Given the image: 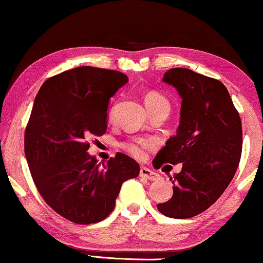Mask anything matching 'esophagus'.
I'll return each instance as SVG.
<instances>
[{
	"mask_svg": "<svg viewBox=\"0 0 263 263\" xmlns=\"http://www.w3.org/2000/svg\"><path fill=\"white\" fill-rule=\"evenodd\" d=\"M140 176L143 178L148 179V181H157V179H159V175L151 170V168L145 167V166L140 168Z\"/></svg>",
	"mask_w": 263,
	"mask_h": 263,
	"instance_id": "34e87169",
	"label": "esophagus"
}]
</instances>
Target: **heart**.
<instances>
[{"label": "heart", "mask_w": 263, "mask_h": 263, "mask_svg": "<svg viewBox=\"0 0 263 263\" xmlns=\"http://www.w3.org/2000/svg\"><path fill=\"white\" fill-rule=\"evenodd\" d=\"M161 103H167V100L165 99L163 96H160L159 93L149 92L147 93L145 97V104L147 109H149V107L152 106H156L158 104H161ZM112 115H114V110L111 111L110 117H112ZM152 146H153V142L151 141V140L143 139V138L133 139V140H129L127 142L122 143V147H123L128 153H130L132 156H134L135 158H141L145 156L146 149L151 148Z\"/></svg>", "instance_id": "b5f03b06"}]
</instances>
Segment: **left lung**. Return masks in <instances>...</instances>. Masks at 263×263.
Segmentation results:
<instances>
[{"mask_svg": "<svg viewBox=\"0 0 263 263\" xmlns=\"http://www.w3.org/2000/svg\"><path fill=\"white\" fill-rule=\"evenodd\" d=\"M161 80L177 89L181 118L153 166L182 163V170L170 178L174 195L157 208L168 218H192L210 208L232 181L242 154V122L219 80L186 68H172Z\"/></svg>", "mask_w": 263, "mask_h": 263, "instance_id": "obj_1", "label": "left lung"}]
</instances>
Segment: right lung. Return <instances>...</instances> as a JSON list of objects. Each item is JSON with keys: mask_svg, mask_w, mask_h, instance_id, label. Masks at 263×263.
<instances>
[{"mask_svg": "<svg viewBox=\"0 0 263 263\" xmlns=\"http://www.w3.org/2000/svg\"><path fill=\"white\" fill-rule=\"evenodd\" d=\"M127 82L121 71L78 67L48 79L34 99L25 133L28 167L45 202L75 224L105 219L123 182L139 176L127 154L98 163L86 142L105 134L110 98Z\"/></svg>", "mask_w": 263, "mask_h": 263, "instance_id": "add662e5", "label": "right lung"}]
</instances>
